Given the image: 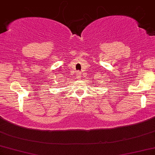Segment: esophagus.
Listing matches in <instances>:
<instances>
[{"instance_id":"1","label":"esophagus","mask_w":155,"mask_h":155,"mask_svg":"<svg viewBox=\"0 0 155 155\" xmlns=\"http://www.w3.org/2000/svg\"><path fill=\"white\" fill-rule=\"evenodd\" d=\"M76 78H77L78 79H81V73H79V72L77 73V76H76Z\"/></svg>"}]
</instances>
